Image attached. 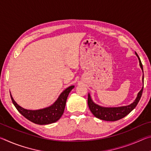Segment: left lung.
Masks as SVG:
<instances>
[{"mask_svg": "<svg viewBox=\"0 0 151 151\" xmlns=\"http://www.w3.org/2000/svg\"><path fill=\"white\" fill-rule=\"evenodd\" d=\"M135 54L139 58L140 68H142L143 71L142 65L140 58L137 54V52H135ZM142 81L144 82V76H142ZM142 91L143 87L140 91L139 93H138L136 100L129 106L117 107V108H104V107L100 106L97 105L95 103H94L93 101L91 100V96L89 94L88 95V105L92 113L96 118L106 121H116L127 116L128 114H129L136 107L140 98H141Z\"/></svg>", "mask_w": 151, "mask_h": 151, "instance_id": "left-lung-1", "label": "left lung"}]
</instances>
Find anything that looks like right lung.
<instances>
[{
    "mask_svg": "<svg viewBox=\"0 0 151 151\" xmlns=\"http://www.w3.org/2000/svg\"><path fill=\"white\" fill-rule=\"evenodd\" d=\"M74 87L75 86H70L65 89L52 105L37 111H30L22 108L21 106L18 105L16 102L14 101L11 94V97L12 103L16 107L17 111L25 118L35 124L41 125L48 124L57 121L63 115L68 94Z\"/></svg>",
    "mask_w": 151,
    "mask_h": 151,
    "instance_id": "right-lung-1",
    "label": "right lung"
}]
</instances>
